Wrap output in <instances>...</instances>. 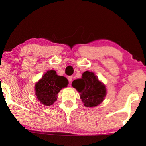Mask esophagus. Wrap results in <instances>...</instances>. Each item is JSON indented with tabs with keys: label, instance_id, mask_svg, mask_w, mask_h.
Listing matches in <instances>:
<instances>
[{
	"label": "esophagus",
	"instance_id": "1",
	"mask_svg": "<svg viewBox=\"0 0 146 146\" xmlns=\"http://www.w3.org/2000/svg\"><path fill=\"white\" fill-rule=\"evenodd\" d=\"M68 80L70 81V82H71V81H72V80H73V76H69L68 77Z\"/></svg>",
	"mask_w": 146,
	"mask_h": 146
}]
</instances>
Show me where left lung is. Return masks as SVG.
Segmentation results:
<instances>
[{"mask_svg": "<svg viewBox=\"0 0 146 146\" xmlns=\"http://www.w3.org/2000/svg\"><path fill=\"white\" fill-rule=\"evenodd\" d=\"M71 85L80 93L86 107H95L102 102L106 95L105 85L98 80L94 73L86 71L81 78L73 81Z\"/></svg>", "mask_w": 146, "mask_h": 146, "instance_id": "1", "label": "left lung"}]
</instances>
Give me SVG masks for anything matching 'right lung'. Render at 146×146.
<instances>
[{
	"instance_id": "add662e5",
	"label": "right lung",
	"mask_w": 146,
	"mask_h": 146,
	"mask_svg": "<svg viewBox=\"0 0 146 146\" xmlns=\"http://www.w3.org/2000/svg\"><path fill=\"white\" fill-rule=\"evenodd\" d=\"M68 80L63 76H58L54 70L44 74L35 84V95L42 104L50 106L57 100V94L62 89L68 86Z\"/></svg>"
}]
</instances>
